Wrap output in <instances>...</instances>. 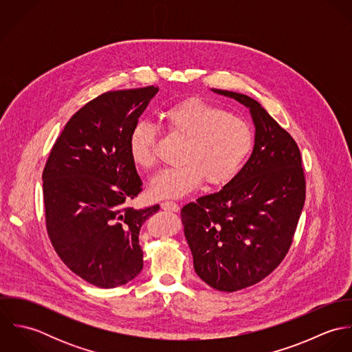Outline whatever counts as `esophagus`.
<instances>
[{"label":"esophagus","instance_id":"obj_1","mask_svg":"<svg viewBox=\"0 0 352 352\" xmlns=\"http://www.w3.org/2000/svg\"><path fill=\"white\" fill-rule=\"evenodd\" d=\"M161 208L165 210V211H173V212H176V211L180 210V206H179L176 201H165L161 203Z\"/></svg>","mask_w":352,"mask_h":352}]
</instances>
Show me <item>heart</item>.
Instances as JSON below:
<instances>
[{"instance_id":"1","label":"heart","mask_w":352,"mask_h":352,"mask_svg":"<svg viewBox=\"0 0 352 352\" xmlns=\"http://www.w3.org/2000/svg\"><path fill=\"white\" fill-rule=\"evenodd\" d=\"M161 119L165 129L186 140L177 168L162 170L151 183L153 198H180L195 190L203 180L211 187L230 183L241 170L253 148L250 123L228 113L219 105L191 98L166 107ZM155 130L138 122L129 137L131 161L141 169L155 165Z\"/></svg>"}]
</instances>
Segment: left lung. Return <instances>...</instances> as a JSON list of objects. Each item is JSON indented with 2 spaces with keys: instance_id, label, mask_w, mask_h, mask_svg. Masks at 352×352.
Masks as SVG:
<instances>
[{
  "instance_id": "8db88e82",
  "label": "left lung",
  "mask_w": 352,
  "mask_h": 352,
  "mask_svg": "<svg viewBox=\"0 0 352 352\" xmlns=\"http://www.w3.org/2000/svg\"><path fill=\"white\" fill-rule=\"evenodd\" d=\"M251 111L254 146L239 175L219 192L182 208L198 276L233 293L268 276L285 258L301 217L306 182L294 138L247 95L212 89Z\"/></svg>"
}]
</instances>
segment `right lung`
I'll return each instance as SVG.
<instances>
[{"instance_id": "obj_1", "label": "right lung", "mask_w": 352, "mask_h": 352, "mask_svg": "<svg viewBox=\"0 0 352 352\" xmlns=\"http://www.w3.org/2000/svg\"><path fill=\"white\" fill-rule=\"evenodd\" d=\"M158 88L105 92L66 123L43 169L46 228L60 260L101 289L134 279L144 267L140 230L158 211L129 206L142 191L129 137Z\"/></svg>"}]
</instances>
